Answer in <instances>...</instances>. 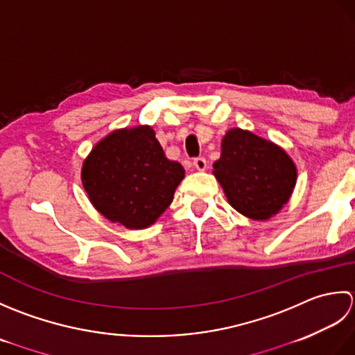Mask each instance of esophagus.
Segmentation results:
<instances>
[{"label":"esophagus","mask_w":355,"mask_h":355,"mask_svg":"<svg viewBox=\"0 0 355 355\" xmlns=\"http://www.w3.org/2000/svg\"><path fill=\"white\" fill-rule=\"evenodd\" d=\"M194 168L199 170V171H204L207 168V159L205 157H196L193 161Z\"/></svg>","instance_id":"esophagus-1"}]
</instances>
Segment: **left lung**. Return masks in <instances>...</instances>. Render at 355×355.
I'll return each instance as SVG.
<instances>
[{
  "label": "left lung",
  "mask_w": 355,
  "mask_h": 355,
  "mask_svg": "<svg viewBox=\"0 0 355 355\" xmlns=\"http://www.w3.org/2000/svg\"><path fill=\"white\" fill-rule=\"evenodd\" d=\"M213 175L236 211L252 220L279 213L295 187L293 159L271 141L242 128H231L222 139Z\"/></svg>",
  "instance_id": "obj_1"
}]
</instances>
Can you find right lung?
<instances>
[{
	"label": "right lung",
	"instance_id": "1",
	"mask_svg": "<svg viewBox=\"0 0 355 355\" xmlns=\"http://www.w3.org/2000/svg\"><path fill=\"white\" fill-rule=\"evenodd\" d=\"M184 176L182 165L165 157L148 125L107 135L93 147L81 171L93 207L130 230L155 223L171 204Z\"/></svg>",
	"mask_w": 355,
	"mask_h": 355
}]
</instances>
